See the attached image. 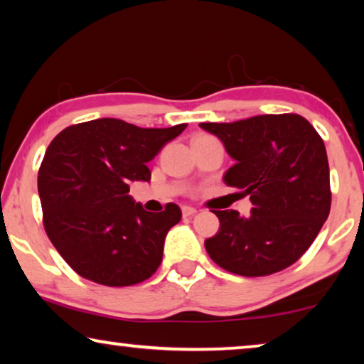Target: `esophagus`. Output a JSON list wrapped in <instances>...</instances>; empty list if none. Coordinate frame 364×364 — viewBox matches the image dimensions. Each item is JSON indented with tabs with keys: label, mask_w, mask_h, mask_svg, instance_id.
Segmentation results:
<instances>
[{
	"label": "esophagus",
	"mask_w": 364,
	"mask_h": 364,
	"mask_svg": "<svg viewBox=\"0 0 364 364\" xmlns=\"http://www.w3.org/2000/svg\"><path fill=\"white\" fill-rule=\"evenodd\" d=\"M181 210H183V217H191V215H194V214L198 213V210L194 209V208H191V205H183Z\"/></svg>",
	"instance_id": "obj_1"
}]
</instances>
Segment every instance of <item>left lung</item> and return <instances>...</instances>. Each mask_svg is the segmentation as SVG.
<instances>
[{"mask_svg": "<svg viewBox=\"0 0 364 364\" xmlns=\"http://www.w3.org/2000/svg\"><path fill=\"white\" fill-rule=\"evenodd\" d=\"M235 160L224 175L250 196V215L214 210L220 229L204 242L220 268L268 276L296 263L316 240L332 203L327 150L299 114H264L237 122H203Z\"/></svg>", "mask_w": 364, "mask_h": 364, "instance_id": "obj_1", "label": "left lung"}]
</instances>
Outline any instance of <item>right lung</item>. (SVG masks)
<instances>
[{"label":"right lung","instance_id":"add662e5","mask_svg":"<svg viewBox=\"0 0 364 364\" xmlns=\"http://www.w3.org/2000/svg\"><path fill=\"white\" fill-rule=\"evenodd\" d=\"M184 129H142L102 117L63 129L52 140L37 176L43 229L75 273L122 287L159 269L181 209L168 203L151 214L129 196V183L150 181L147 164Z\"/></svg>","mask_w":364,"mask_h":364}]
</instances>
